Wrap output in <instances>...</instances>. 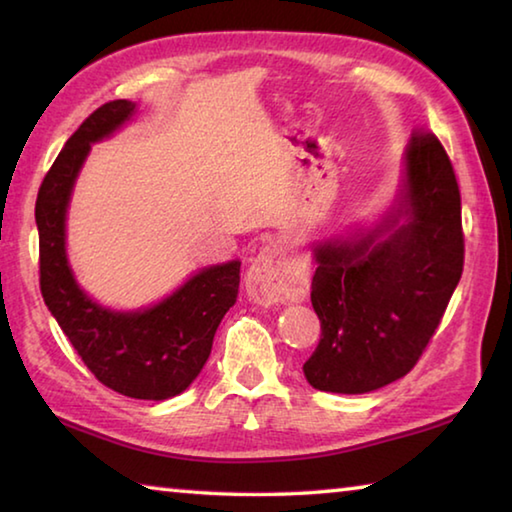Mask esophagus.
<instances>
[{
    "label": "esophagus",
    "instance_id": "esophagus-1",
    "mask_svg": "<svg viewBox=\"0 0 512 512\" xmlns=\"http://www.w3.org/2000/svg\"><path fill=\"white\" fill-rule=\"evenodd\" d=\"M248 296L262 305L300 302L309 291V277L298 259L287 255L280 244H266L253 259L246 275Z\"/></svg>",
    "mask_w": 512,
    "mask_h": 512
}]
</instances>
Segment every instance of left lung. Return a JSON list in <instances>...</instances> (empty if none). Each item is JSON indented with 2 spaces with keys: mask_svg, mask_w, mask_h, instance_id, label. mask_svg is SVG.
Wrapping results in <instances>:
<instances>
[{
  "mask_svg": "<svg viewBox=\"0 0 512 512\" xmlns=\"http://www.w3.org/2000/svg\"><path fill=\"white\" fill-rule=\"evenodd\" d=\"M463 259L454 167L436 135L415 131L386 219L368 235L316 248L311 305L320 341L302 366L309 384L359 395L411 372L443 320Z\"/></svg>",
  "mask_w": 512,
  "mask_h": 512,
  "instance_id": "left-lung-1",
  "label": "left lung"
}]
</instances>
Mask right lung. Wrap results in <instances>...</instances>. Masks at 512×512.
<instances>
[{"instance_id":"right-lung-1","label":"right lung","mask_w":512,"mask_h":512,"mask_svg":"<svg viewBox=\"0 0 512 512\" xmlns=\"http://www.w3.org/2000/svg\"><path fill=\"white\" fill-rule=\"evenodd\" d=\"M135 103L108 101L83 121L58 153L36 201L40 235V291L51 316L103 386L135 400H169L203 370L221 318L237 302L239 266H207L140 311H112L88 298L74 280L65 253V216L76 176L90 153L131 119Z\"/></svg>"}]
</instances>
